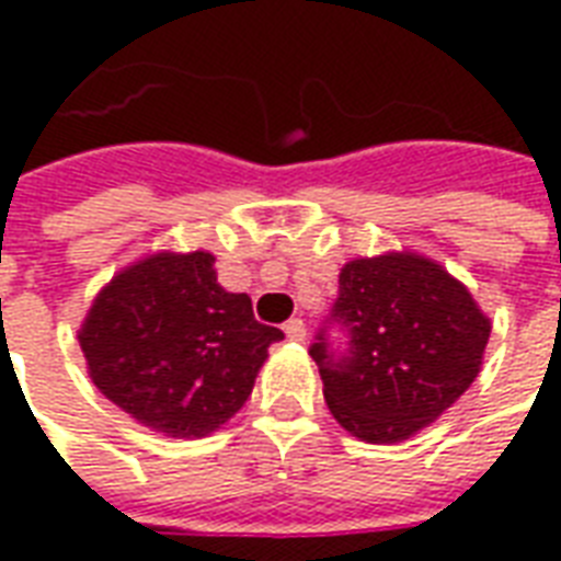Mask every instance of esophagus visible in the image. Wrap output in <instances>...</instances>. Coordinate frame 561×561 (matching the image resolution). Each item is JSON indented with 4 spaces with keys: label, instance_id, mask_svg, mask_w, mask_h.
<instances>
[{
    "label": "esophagus",
    "instance_id": "esophagus-1",
    "mask_svg": "<svg viewBox=\"0 0 561 561\" xmlns=\"http://www.w3.org/2000/svg\"><path fill=\"white\" fill-rule=\"evenodd\" d=\"M285 333H288V340L304 342V340H306V324H304V318H291V321H285Z\"/></svg>",
    "mask_w": 561,
    "mask_h": 561
}]
</instances>
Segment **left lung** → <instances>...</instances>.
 Masks as SVG:
<instances>
[{"instance_id":"left-lung-1","label":"left lung","mask_w":561,"mask_h":561,"mask_svg":"<svg viewBox=\"0 0 561 561\" xmlns=\"http://www.w3.org/2000/svg\"><path fill=\"white\" fill-rule=\"evenodd\" d=\"M486 340L490 318L466 285L421 255H381L342 267L309 354L330 414L357 438L390 445L471 388Z\"/></svg>"}]
</instances>
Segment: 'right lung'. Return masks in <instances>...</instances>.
I'll list each match as a JSON object with an SVG mask.
<instances>
[{"label":"right lung","mask_w":561,"mask_h":561,"mask_svg":"<svg viewBox=\"0 0 561 561\" xmlns=\"http://www.w3.org/2000/svg\"><path fill=\"white\" fill-rule=\"evenodd\" d=\"M209 252H161L123 270L80 330L95 388L159 433L207 435L243 409L267 348L245 294L216 282Z\"/></svg>","instance_id":"add662e5"}]
</instances>
